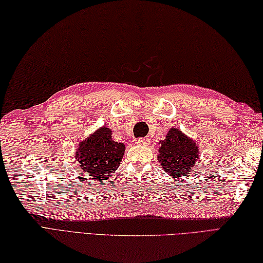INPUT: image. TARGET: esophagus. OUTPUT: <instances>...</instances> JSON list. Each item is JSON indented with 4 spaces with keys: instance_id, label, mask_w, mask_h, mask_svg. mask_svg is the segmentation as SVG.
Wrapping results in <instances>:
<instances>
[{
    "instance_id": "esophagus-1",
    "label": "esophagus",
    "mask_w": 263,
    "mask_h": 263,
    "mask_svg": "<svg viewBox=\"0 0 263 263\" xmlns=\"http://www.w3.org/2000/svg\"><path fill=\"white\" fill-rule=\"evenodd\" d=\"M136 143L139 145H149L150 144V141L147 138H141L136 140Z\"/></svg>"
}]
</instances>
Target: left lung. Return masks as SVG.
Masks as SVG:
<instances>
[{"instance_id":"1","label":"left lung","mask_w":263,"mask_h":263,"mask_svg":"<svg viewBox=\"0 0 263 263\" xmlns=\"http://www.w3.org/2000/svg\"><path fill=\"white\" fill-rule=\"evenodd\" d=\"M160 143L158 160L170 177L182 179L185 174L193 172L200 153L198 144L192 139L179 129L171 127Z\"/></svg>"}]
</instances>
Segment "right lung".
I'll return each instance as SVG.
<instances>
[{
    "label": "right lung",
    "mask_w": 263,
    "mask_h": 263,
    "mask_svg": "<svg viewBox=\"0 0 263 263\" xmlns=\"http://www.w3.org/2000/svg\"><path fill=\"white\" fill-rule=\"evenodd\" d=\"M124 150L123 143L112 140V131L109 127L102 126L81 141L76 159L86 174L85 177H91L102 183L119 167Z\"/></svg>",
    "instance_id": "obj_1"
}]
</instances>
